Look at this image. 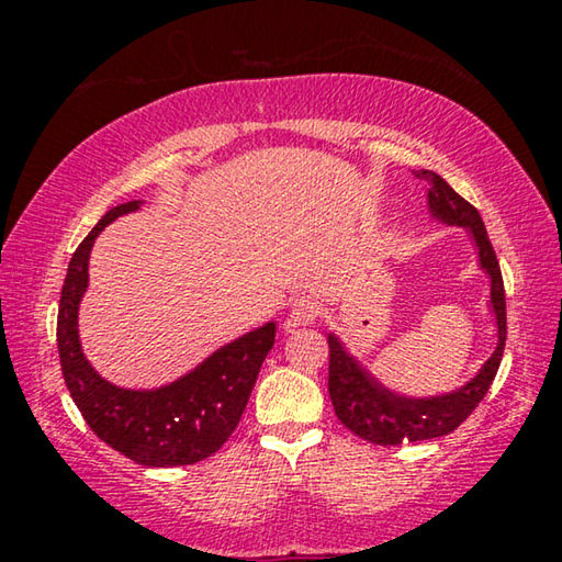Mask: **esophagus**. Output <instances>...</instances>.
<instances>
[{
    "label": "esophagus",
    "mask_w": 562,
    "mask_h": 562,
    "mask_svg": "<svg viewBox=\"0 0 562 562\" xmlns=\"http://www.w3.org/2000/svg\"><path fill=\"white\" fill-rule=\"evenodd\" d=\"M319 317V304L315 300H297L292 302L290 307V315H288V329L294 327H307V325H315V319Z\"/></svg>",
    "instance_id": "1"
}]
</instances>
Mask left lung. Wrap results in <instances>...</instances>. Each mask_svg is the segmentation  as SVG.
<instances>
[{
	"label": "left lung",
	"instance_id": "obj_1",
	"mask_svg": "<svg viewBox=\"0 0 562 562\" xmlns=\"http://www.w3.org/2000/svg\"><path fill=\"white\" fill-rule=\"evenodd\" d=\"M414 176L429 183L431 217L443 225L463 227L473 237L481 270L491 280L488 304L496 317L498 341L471 382L436 396H406L379 382L357 357L349 355L335 331H329V398L335 414L351 434L379 446L439 439V436L459 429L486 396L501 367L503 347H506V290H503L501 268L486 225H483L479 211L469 201H463L434 170H416Z\"/></svg>",
	"mask_w": 562,
	"mask_h": 562
}]
</instances>
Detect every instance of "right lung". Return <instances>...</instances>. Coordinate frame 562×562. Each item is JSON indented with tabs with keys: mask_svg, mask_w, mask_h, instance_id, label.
<instances>
[{
	"mask_svg": "<svg viewBox=\"0 0 562 562\" xmlns=\"http://www.w3.org/2000/svg\"><path fill=\"white\" fill-rule=\"evenodd\" d=\"M140 205L144 201L111 207L76 247L61 288L56 345L66 389L91 431L131 461L168 469L203 461L231 439L274 345V322L215 349L188 374L158 389H123L106 382L81 349L79 304L89 288V258L97 237L116 217L136 213Z\"/></svg>",
	"mask_w": 562,
	"mask_h": 562,
	"instance_id": "1",
	"label": "right lung"
}]
</instances>
